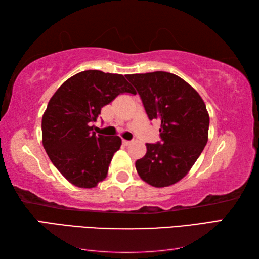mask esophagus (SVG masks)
<instances>
[{
  "label": "esophagus",
  "instance_id": "34e87169",
  "mask_svg": "<svg viewBox=\"0 0 259 259\" xmlns=\"http://www.w3.org/2000/svg\"><path fill=\"white\" fill-rule=\"evenodd\" d=\"M130 144H131V141H126V140H123V141H122V145H123V146H129Z\"/></svg>",
  "mask_w": 259,
  "mask_h": 259
}]
</instances>
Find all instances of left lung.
I'll return each instance as SVG.
<instances>
[{
  "mask_svg": "<svg viewBox=\"0 0 259 259\" xmlns=\"http://www.w3.org/2000/svg\"><path fill=\"white\" fill-rule=\"evenodd\" d=\"M149 120L160 121V141L147 144L136 161L142 180L153 187L176 184L188 174L208 141L209 115L198 92L178 75L156 71L126 74Z\"/></svg>",
  "mask_w": 259,
  "mask_h": 259,
  "instance_id": "obj_1",
  "label": "left lung"
}]
</instances>
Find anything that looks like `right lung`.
<instances>
[{"label":"right lung","instance_id":"right-lung-1","mask_svg":"<svg viewBox=\"0 0 259 259\" xmlns=\"http://www.w3.org/2000/svg\"><path fill=\"white\" fill-rule=\"evenodd\" d=\"M122 93L136 95L122 74L87 70L65 81L49 101L42 118L43 147L74 186L92 188L106 178L121 139L97 136L91 124L101 108Z\"/></svg>","mask_w":259,"mask_h":259}]
</instances>
